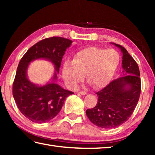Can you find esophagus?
Returning a JSON list of instances; mask_svg holds the SVG:
<instances>
[{
    "label": "esophagus",
    "mask_w": 155,
    "mask_h": 155,
    "mask_svg": "<svg viewBox=\"0 0 155 155\" xmlns=\"http://www.w3.org/2000/svg\"><path fill=\"white\" fill-rule=\"evenodd\" d=\"M78 94H81V95H86V94H87V93H86L85 91H79Z\"/></svg>",
    "instance_id": "34e87169"
}]
</instances>
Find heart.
<instances>
[{"instance_id":"b5f03b06","label":"heart","mask_w":155,"mask_h":155,"mask_svg":"<svg viewBox=\"0 0 155 155\" xmlns=\"http://www.w3.org/2000/svg\"><path fill=\"white\" fill-rule=\"evenodd\" d=\"M120 61V54L114 49L86 47L75 54L72 62L65 63L62 74L70 87H77L85 74L87 80L94 87L101 88L110 82Z\"/></svg>"}]
</instances>
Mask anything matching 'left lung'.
Wrapping results in <instances>:
<instances>
[{
    "instance_id": "8db88e82",
    "label": "left lung",
    "mask_w": 155,
    "mask_h": 155,
    "mask_svg": "<svg viewBox=\"0 0 155 155\" xmlns=\"http://www.w3.org/2000/svg\"><path fill=\"white\" fill-rule=\"evenodd\" d=\"M122 53V77L111 81L96 94L98 103L86 110L89 120L97 127L114 128L119 127L132 115L141 93L138 65L124 47L111 43Z\"/></svg>"
}]
</instances>
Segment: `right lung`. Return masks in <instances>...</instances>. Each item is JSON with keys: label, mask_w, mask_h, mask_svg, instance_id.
Returning a JSON list of instances; mask_svg holds the SVG:
<instances>
[{"label": "right lung", "mask_w": 155, "mask_h": 155, "mask_svg": "<svg viewBox=\"0 0 155 155\" xmlns=\"http://www.w3.org/2000/svg\"><path fill=\"white\" fill-rule=\"evenodd\" d=\"M72 42L60 37L44 39L31 47L20 61L13 83V96L20 112L31 121H50L61 111L65 98L74 94L55 83L63 56ZM40 58L51 61L56 69L51 82L44 86L31 82L27 77L28 65Z\"/></svg>", "instance_id": "right-lung-1"}]
</instances>
